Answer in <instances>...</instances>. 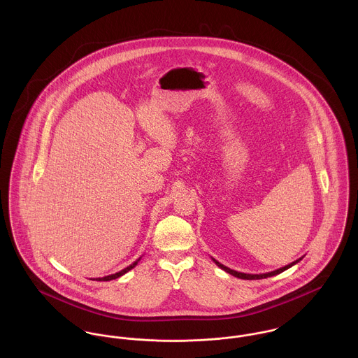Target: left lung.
<instances>
[{"label":"left lung","instance_id":"left-lung-1","mask_svg":"<svg viewBox=\"0 0 358 358\" xmlns=\"http://www.w3.org/2000/svg\"><path fill=\"white\" fill-rule=\"evenodd\" d=\"M305 256H302V257H299V259H296L295 262H292V263H289V264H287V266H284V267H280V268H277V270H274V271H270V273H263V274H245V273H240V271H236V270H231V268H229V267H226L224 264H222V263H219L216 259H213L212 257V260L222 268V270H224L226 273H229V274H231V275H234V277H238V278H241V280H262V278H267V277H273V275H277V274H280V273H282V271H285L287 268H289V267H292L294 264H296L298 262H301L302 259H303Z\"/></svg>","mask_w":358,"mask_h":358}]
</instances>
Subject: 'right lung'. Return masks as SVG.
Instances as JSON below:
<instances>
[{"label":"right lung","mask_w":358,"mask_h":358,"mask_svg":"<svg viewBox=\"0 0 358 358\" xmlns=\"http://www.w3.org/2000/svg\"><path fill=\"white\" fill-rule=\"evenodd\" d=\"M142 257V256H141ZM141 257L139 259H136L132 264H129L128 267H125V268H122L121 271H118V273H114V274H110V275H106V277H99V278H94V280H96V281H110V280H115V278H118V277H121V275H124L125 273H128L129 270H132L136 264H138V262L141 260Z\"/></svg>","instance_id":"right-lung-1"}]
</instances>
